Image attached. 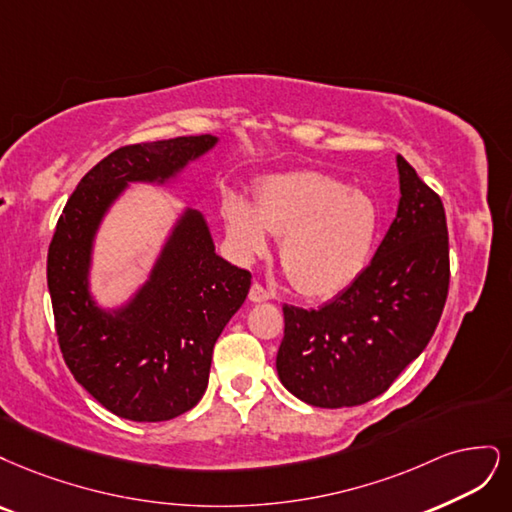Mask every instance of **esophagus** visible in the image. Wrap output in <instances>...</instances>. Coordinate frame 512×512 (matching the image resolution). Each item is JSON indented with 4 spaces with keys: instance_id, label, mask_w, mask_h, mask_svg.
I'll return each mask as SVG.
<instances>
[{
    "instance_id": "esophagus-1",
    "label": "esophagus",
    "mask_w": 512,
    "mask_h": 512,
    "mask_svg": "<svg viewBox=\"0 0 512 512\" xmlns=\"http://www.w3.org/2000/svg\"><path fill=\"white\" fill-rule=\"evenodd\" d=\"M270 298H272V293L255 280V283L251 285V291H249V300L251 302H266Z\"/></svg>"
}]
</instances>
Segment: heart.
Returning a JSON list of instances; mask_svg holds the SVG:
<instances>
[{"instance_id":"heart-1","label":"heart","mask_w":512,"mask_h":512,"mask_svg":"<svg viewBox=\"0 0 512 512\" xmlns=\"http://www.w3.org/2000/svg\"><path fill=\"white\" fill-rule=\"evenodd\" d=\"M227 236L240 255H257L270 234L280 236L278 261L295 291L329 298L366 270L378 232L370 197L321 172L263 178L255 206L240 195L223 202Z\"/></svg>"}]
</instances>
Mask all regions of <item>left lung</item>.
<instances>
[{
	"mask_svg": "<svg viewBox=\"0 0 512 512\" xmlns=\"http://www.w3.org/2000/svg\"><path fill=\"white\" fill-rule=\"evenodd\" d=\"M400 204L370 266L321 308L283 306L276 370L295 398L351 408L385 393L432 340L449 293L440 195L398 157Z\"/></svg>",
	"mask_w": 512,
	"mask_h": 512,
	"instance_id": "8db88e82",
	"label": "left lung"
}]
</instances>
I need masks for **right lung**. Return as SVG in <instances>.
Listing matches in <instances>:
<instances>
[{
    "label": "right lung",
    "mask_w": 512,
    "mask_h": 512,
    "mask_svg": "<svg viewBox=\"0 0 512 512\" xmlns=\"http://www.w3.org/2000/svg\"><path fill=\"white\" fill-rule=\"evenodd\" d=\"M214 142L183 136L112 151L82 176L48 246L46 280L65 366L112 415L129 421H170L200 402L214 342L253 276L214 253L202 214L187 212L138 298L119 315H102L87 293L91 238L125 183L168 178Z\"/></svg>",
    "instance_id": "right-lung-1"
}]
</instances>
